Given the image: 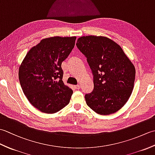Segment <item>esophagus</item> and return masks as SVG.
I'll return each mask as SVG.
<instances>
[{"label":"esophagus","instance_id":"34e87169","mask_svg":"<svg viewBox=\"0 0 155 155\" xmlns=\"http://www.w3.org/2000/svg\"><path fill=\"white\" fill-rule=\"evenodd\" d=\"M74 88H75V89H77V90H78V89H80L81 88V86L80 85H74Z\"/></svg>","mask_w":155,"mask_h":155}]
</instances>
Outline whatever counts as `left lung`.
Returning <instances> with one entry per match:
<instances>
[{
  "label": "left lung",
  "mask_w": 155,
  "mask_h": 155,
  "mask_svg": "<svg viewBox=\"0 0 155 155\" xmlns=\"http://www.w3.org/2000/svg\"><path fill=\"white\" fill-rule=\"evenodd\" d=\"M76 45L93 74L94 89L84 96L87 105L99 114L116 113L133 92L134 66L120 46L107 37H81Z\"/></svg>",
  "instance_id": "8db88e82"
}]
</instances>
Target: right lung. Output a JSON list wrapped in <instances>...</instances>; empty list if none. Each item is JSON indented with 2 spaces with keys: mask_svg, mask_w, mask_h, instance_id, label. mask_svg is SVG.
Segmentation results:
<instances>
[{
  "mask_svg": "<svg viewBox=\"0 0 155 155\" xmlns=\"http://www.w3.org/2000/svg\"><path fill=\"white\" fill-rule=\"evenodd\" d=\"M76 38L42 39L31 48L20 66L18 78L23 93L42 113H55L70 102L72 90L62 81L61 64L74 48Z\"/></svg>",
  "mask_w": 155,
  "mask_h": 155,
  "instance_id": "obj_1",
  "label": "right lung"
}]
</instances>
